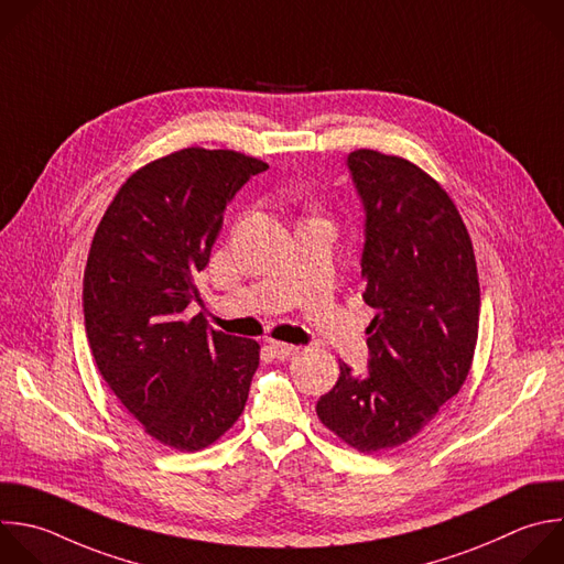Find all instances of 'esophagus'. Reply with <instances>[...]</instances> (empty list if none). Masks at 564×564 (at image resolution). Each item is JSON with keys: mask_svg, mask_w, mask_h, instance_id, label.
I'll return each mask as SVG.
<instances>
[{"mask_svg": "<svg viewBox=\"0 0 564 564\" xmlns=\"http://www.w3.org/2000/svg\"><path fill=\"white\" fill-rule=\"evenodd\" d=\"M270 349H272V351H274V356H276V358H281V360H285V358H290L292 354H296V351H299V347H296V345L279 343V340H270Z\"/></svg>", "mask_w": 564, "mask_h": 564, "instance_id": "1", "label": "esophagus"}]
</instances>
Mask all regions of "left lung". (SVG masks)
<instances>
[{"label":"left lung","mask_w":564,"mask_h":564,"mask_svg":"<svg viewBox=\"0 0 564 564\" xmlns=\"http://www.w3.org/2000/svg\"><path fill=\"white\" fill-rule=\"evenodd\" d=\"M347 167L365 210L367 369L340 362L316 403L321 423L358 452L416 436L463 388L478 338L480 285L467 228L443 187L408 159L354 150Z\"/></svg>","instance_id":"obj_1"}]
</instances>
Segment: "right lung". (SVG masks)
<instances>
[{
  "mask_svg": "<svg viewBox=\"0 0 564 564\" xmlns=\"http://www.w3.org/2000/svg\"><path fill=\"white\" fill-rule=\"evenodd\" d=\"M268 163L185 148L139 167L108 206L84 272L86 336L104 381L159 443L197 452L241 416L259 343L185 307L224 210Z\"/></svg>",
  "mask_w": 564,
  "mask_h": 564,
  "instance_id": "right-lung-1",
  "label": "right lung"
}]
</instances>
